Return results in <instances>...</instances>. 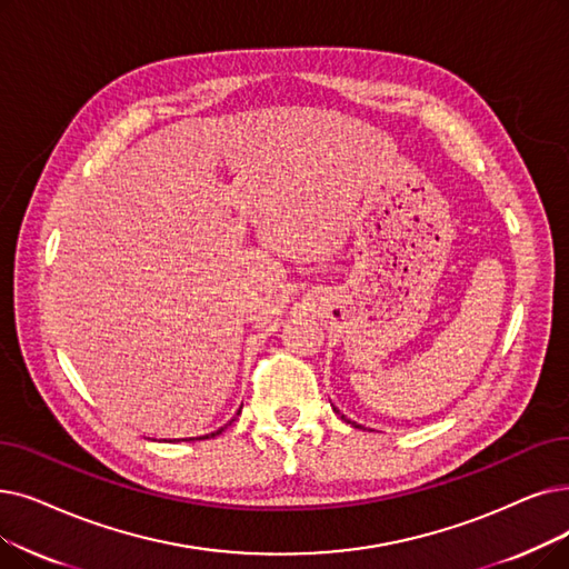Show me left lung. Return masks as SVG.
I'll use <instances>...</instances> for the list:
<instances>
[{"label":"left lung","instance_id":"left-lung-1","mask_svg":"<svg viewBox=\"0 0 569 569\" xmlns=\"http://www.w3.org/2000/svg\"><path fill=\"white\" fill-rule=\"evenodd\" d=\"M335 411H337V413H339V409H337V407H335ZM341 418H343V421H346V423H353V421H349V418H346V416H343V413H341ZM353 426H356V428H362V426H358V423H353Z\"/></svg>","mask_w":569,"mask_h":569}]
</instances>
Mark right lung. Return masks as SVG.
Returning a JSON list of instances; mask_svg holds the SVG:
<instances>
[{
	"instance_id": "obj_1",
	"label": "right lung",
	"mask_w": 569,
	"mask_h": 569,
	"mask_svg": "<svg viewBox=\"0 0 569 569\" xmlns=\"http://www.w3.org/2000/svg\"><path fill=\"white\" fill-rule=\"evenodd\" d=\"M239 413H241V409H239ZM232 421H234V418H232ZM232 421H230V423H232ZM220 432H223V428L216 430V432H211V435H204V437H200V439H209V437H216V435H220Z\"/></svg>"
}]
</instances>
